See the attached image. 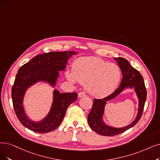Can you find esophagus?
<instances>
[{
    "label": "esophagus",
    "instance_id": "1",
    "mask_svg": "<svg viewBox=\"0 0 160 160\" xmlns=\"http://www.w3.org/2000/svg\"><path fill=\"white\" fill-rule=\"evenodd\" d=\"M85 93L83 92H79V94H78V97H79V98L82 97H85Z\"/></svg>",
    "mask_w": 160,
    "mask_h": 160
}]
</instances>
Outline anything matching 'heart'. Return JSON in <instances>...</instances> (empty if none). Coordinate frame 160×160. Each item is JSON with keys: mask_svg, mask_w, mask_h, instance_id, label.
<instances>
[{"mask_svg": "<svg viewBox=\"0 0 160 160\" xmlns=\"http://www.w3.org/2000/svg\"><path fill=\"white\" fill-rule=\"evenodd\" d=\"M66 78L72 82L85 85L87 91L97 98L111 94L118 87L121 78V69L114 63L94 57L76 60L72 70H68Z\"/></svg>", "mask_w": 160, "mask_h": 160, "instance_id": "obj_1", "label": "heart"}]
</instances>
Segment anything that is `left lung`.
Here are the masks:
<instances>
[{"mask_svg": "<svg viewBox=\"0 0 160 160\" xmlns=\"http://www.w3.org/2000/svg\"><path fill=\"white\" fill-rule=\"evenodd\" d=\"M123 75L119 87L113 93L102 99H94L93 105L88 115V123L91 128L99 135L114 136L122 133L135 125L142 117L144 104L146 100V88L142 75L135 68H132L129 62L123 58H115ZM126 87L135 88L139 100L138 114L135 121L128 126L123 128H114L105 125L101 120L102 115L106 101L114 98Z\"/></svg>", "mask_w": 160, "mask_h": 160, "instance_id": "obj_1", "label": "left lung"}]
</instances>
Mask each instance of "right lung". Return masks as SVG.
I'll return each instance as SVG.
<instances>
[{
    "label": "right lung",
    "mask_w": 160,
    "mask_h": 160,
    "mask_svg": "<svg viewBox=\"0 0 160 160\" xmlns=\"http://www.w3.org/2000/svg\"><path fill=\"white\" fill-rule=\"evenodd\" d=\"M75 51L50 52L35 56L18 69L12 88V98L16 116L20 123L28 129L39 133L55 130L64 118L67 108L78 98L77 92L60 93L55 90L54 101L48 116L40 122H34L25 115L22 106L26 89L37 81H47L54 86L58 71L65 69L68 58L77 54Z\"/></svg>",
    "instance_id": "1"
}]
</instances>
